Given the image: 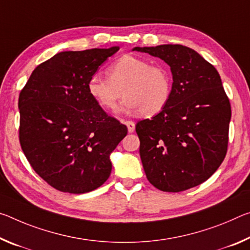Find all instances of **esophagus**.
Returning a JSON list of instances; mask_svg holds the SVG:
<instances>
[{
    "mask_svg": "<svg viewBox=\"0 0 250 250\" xmlns=\"http://www.w3.org/2000/svg\"><path fill=\"white\" fill-rule=\"evenodd\" d=\"M125 124H126V126H127L128 133H134V130H135V124H134V122H132V121H126Z\"/></svg>",
    "mask_w": 250,
    "mask_h": 250,
    "instance_id": "1",
    "label": "esophagus"
}]
</instances>
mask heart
<instances>
[{
  "label": "heart",
  "mask_w": 250,
  "mask_h": 250,
  "mask_svg": "<svg viewBox=\"0 0 250 250\" xmlns=\"http://www.w3.org/2000/svg\"><path fill=\"white\" fill-rule=\"evenodd\" d=\"M107 76L94 74L87 83L89 95L106 109L115 108L124 93L122 110H140L143 116H153L164 109L171 95L168 69L140 57L122 56L109 65Z\"/></svg>",
  "instance_id": "b5f03b06"
}]
</instances>
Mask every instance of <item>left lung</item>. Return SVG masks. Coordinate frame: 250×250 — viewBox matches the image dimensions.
Masks as SVG:
<instances>
[{
    "mask_svg": "<svg viewBox=\"0 0 250 250\" xmlns=\"http://www.w3.org/2000/svg\"><path fill=\"white\" fill-rule=\"evenodd\" d=\"M133 51L163 60L173 75L168 103L136 124L146 177L169 193L197 186L217 170L227 153L231 109L217 69L179 44Z\"/></svg>",
    "mask_w": 250,
    "mask_h": 250,
    "instance_id": "obj_1",
    "label": "left lung"
}]
</instances>
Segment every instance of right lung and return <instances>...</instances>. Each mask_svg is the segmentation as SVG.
Masks as SVG:
<instances>
[{
  "mask_svg": "<svg viewBox=\"0 0 250 250\" xmlns=\"http://www.w3.org/2000/svg\"><path fill=\"white\" fill-rule=\"evenodd\" d=\"M118 50L57 53L33 71L20 93L22 150L33 169L57 190L88 193L109 177V156L127 127L104 112L87 83Z\"/></svg>",
  "mask_w": 250,
  "mask_h": 250,
  "instance_id": "right-lung-1",
  "label": "right lung"
}]
</instances>
